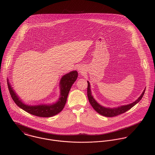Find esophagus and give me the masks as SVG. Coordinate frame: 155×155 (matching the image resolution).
<instances>
[{"label": "esophagus", "mask_w": 155, "mask_h": 155, "mask_svg": "<svg viewBox=\"0 0 155 155\" xmlns=\"http://www.w3.org/2000/svg\"><path fill=\"white\" fill-rule=\"evenodd\" d=\"M78 70H79V71L80 73H82V72L84 71V69H83L82 67H79V68H78Z\"/></svg>", "instance_id": "obj_1"}]
</instances>
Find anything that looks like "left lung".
Segmentation results:
<instances>
[{
	"mask_svg": "<svg viewBox=\"0 0 155 155\" xmlns=\"http://www.w3.org/2000/svg\"><path fill=\"white\" fill-rule=\"evenodd\" d=\"M144 89L142 93V94L140 95V97L133 103L125 105V106H122L120 107H118L117 108H114V109H110V108H106L104 107L101 105H100L97 102L94 100L93 97L91 95V91L90 89V84L88 81V88H87V95H88V98L89 101L93 107V109L96 111L97 113L100 114L101 115H103L104 116L106 117H114L116 116H117L119 114H122L127 111L131 109L133 107H134L137 103H138L143 98L144 92H145Z\"/></svg>",
	"mask_w": 155,
	"mask_h": 155,
	"instance_id": "obj_1",
	"label": "left lung"
}]
</instances>
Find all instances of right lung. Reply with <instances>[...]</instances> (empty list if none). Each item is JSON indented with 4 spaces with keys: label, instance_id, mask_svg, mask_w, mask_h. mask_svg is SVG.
<instances>
[{
    "label": "right lung",
    "instance_id": "add662e5",
    "mask_svg": "<svg viewBox=\"0 0 155 155\" xmlns=\"http://www.w3.org/2000/svg\"><path fill=\"white\" fill-rule=\"evenodd\" d=\"M78 76V73L77 71H72L62 77L60 81V98L56 103L52 105H39L31 106L24 104L20 100H19V98L12 90L9 82H8V87L12 100L22 110L36 116L48 117L59 113L63 109L66 103L67 98L70 89L77 79Z\"/></svg>",
    "mask_w": 155,
    "mask_h": 155
}]
</instances>
